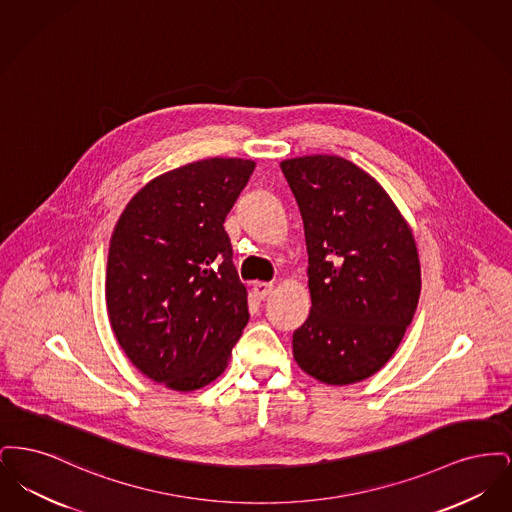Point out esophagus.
<instances>
[{"mask_svg": "<svg viewBox=\"0 0 512 512\" xmlns=\"http://www.w3.org/2000/svg\"><path fill=\"white\" fill-rule=\"evenodd\" d=\"M251 290H253V295H255L257 299H265L267 295L272 293L274 286H272V284H268V282H255Z\"/></svg>", "mask_w": 512, "mask_h": 512, "instance_id": "1", "label": "esophagus"}]
</instances>
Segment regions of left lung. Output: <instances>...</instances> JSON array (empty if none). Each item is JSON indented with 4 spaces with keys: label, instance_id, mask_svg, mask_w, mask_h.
I'll return each instance as SVG.
<instances>
[{
    "label": "left lung",
    "instance_id": "left-lung-1",
    "mask_svg": "<svg viewBox=\"0 0 512 512\" xmlns=\"http://www.w3.org/2000/svg\"><path fill=\"white\" fill-rule=\"evenodd\" d=\"M309 255L311 311L293 359L328 386L370 378L393 357L420 295L413 230L388 192L338 155L280 163Z\"/></svg>",
    "mask_w": 512,
    "mask_h": 512
}]
</instances>
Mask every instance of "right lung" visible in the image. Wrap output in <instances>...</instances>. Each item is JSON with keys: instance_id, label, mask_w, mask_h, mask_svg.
Returning <instances> with one entry per match:
<instances>
[{"instance_id": "right-lung-1", "label": "right lung", "mask_w": 512, "mask_h": 512, "mask_svg": "<svg viewBox=\"0 0 512 512\" xmlns=\"http://www.w3.org/2000/svg\"><path fill=\"white\" fill-rule=\"evenodd\" d=\"M253 171L255 161L213 157L159 174L115 224L105 274L111 328L130 363L171 390L217 380L249 320L222 224Z\"/></svg>"}]
</instances>
